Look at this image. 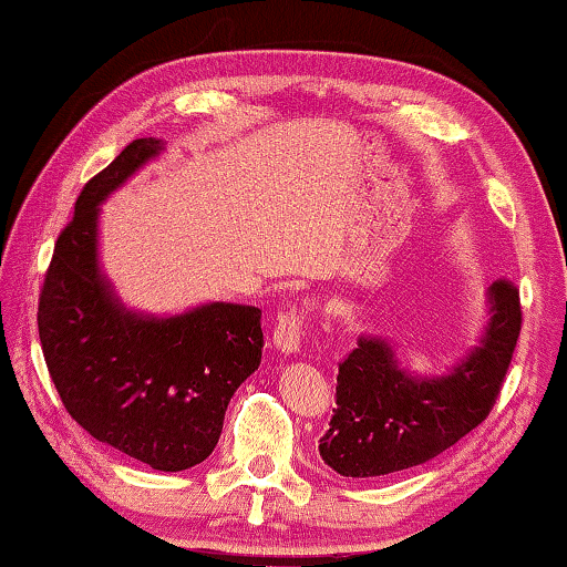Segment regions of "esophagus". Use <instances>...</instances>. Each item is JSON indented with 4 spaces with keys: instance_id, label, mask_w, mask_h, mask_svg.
Here are the masks:
<instances>
[{
    "instance_id": "34e87169",
    "label": "esophagus",
    "mask_w": 567,
    "mask_h": 567,
    "mask_svg": "<svg viewBox=\"0 0 567 567\" xmlns=\"http://www.w3.org/2000/svg\"><path fill=\"white\" fill-rule=\"evenodd\" d=\"M310 305H300V308H290L277 318L275 343L282 353H295V350H300L305 332H308L310 326Z\"/></svg>"
}]
</instances>
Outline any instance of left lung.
Returning <instances> with one entry per match:
<instances>
[{
  "mask_svg": "<svg viewBox=\"0 0 567 567\" xmlns=\"http://www.w3.org/2000/svg\"><path fill=\"white\" fill-rule=\"evenodd\" d=\"M492 320L482 346L444 379H411L385 340L361 338L338 365L336 411L320 456L343 477H381L434 460L477 429L499 399L523 305L519 287H489Z\"/></svg>",
  "mask_w": 567,
  "mask_h": 567,
  "instance_id": "8db88e82",
  "label": "left lung"
}]
</instances>
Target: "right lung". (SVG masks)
<instances>
[{
  "label": "right lung",
  "mask_w": 567,
  "mask_h": 567,
  "mask_svg": "<svg viewBox=\"0 0 567 567\" xmlns=\"http://www.w3.org/2000/svg\"><path fill=\"white\" fill-rule=\"evenodd\" d=\"M161 143L138 138L83 186L44 272L38 328L65 411L90 436L161 472L204 462L224 411L262 361V310L214 302L182 318L125 312L95 257L101 204Z\"/></svg>",
  "instance_id": "obj_1"
}]
</instances>
